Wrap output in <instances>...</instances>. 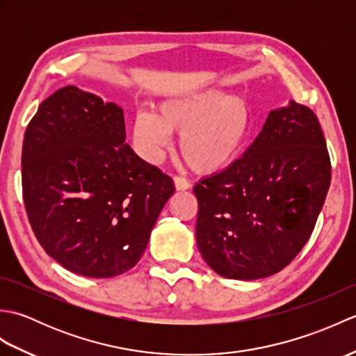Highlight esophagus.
Wrapping results in <instances>:
<instances>
[{
    "label": "esophagus",
    "mask_w": 356,
    "mask_h": 356,
    "mask_svg": "<svg viewBox=\"0 0 356 356\" xmlns=\"http://www.w3.org/2000/svg\"><path fill=\"white\" fill-rule=\"evenodd\" d=\"M174 185H176V190L179 191H185L191 188V184L188 182L185 177H180V176H174Z\"/></svg>",
    "instance_id": "esophagus-1"
}]
</instances>
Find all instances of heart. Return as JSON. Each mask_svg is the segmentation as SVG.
<instances>
[{"mask_svg":"<svg viewBox=\"0 0 356 356\" xmlns=\"http://www.w3.org/2000/svg\"><path fill=\"white\" fill-rule=\"evenodd\" d=\"M254 116L248 99L218 90H200L170 97L157 105V115L139 111L133 134L148 161L157 162L179 133V149L195 172L213 174L237 161L251 138Z\"/></svg>","mask_w":356,"mask_h":356,"instance_id":"heart-1","label":"heart"}]
</instances>
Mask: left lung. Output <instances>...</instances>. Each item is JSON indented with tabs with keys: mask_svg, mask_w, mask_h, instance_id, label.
<instances>
[{
	"mask_svg": "<svg viewBox=\"0 0 356 356\" xmlns=\"http://www.w3.org/2000/svg\"><path fill=\"white\" fill-rule=\"evenodd\" d=\"M330 185L315 113L291 101L228 168L194 186L195 240L208 266L232 280L274 275L303 249Z\"/></svg>",
	"mask_w": 356,
	"mask_h": 356,
	"instance_id": "left-lung-1",
	"label": "left lung"
}]
</instances>
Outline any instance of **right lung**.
I'll return each instance as SVG.
<instances>
[{
  "label": "right lung",
  "instance_id": "right-lung-1",
  "mask_svg": "<svg viewBox=\"0 0 356 356\" xmlns=\"http://www.w3.org/2000/svg\"><path fill=\"white\" fill-rule=\"evenodd\" d=\"M22 197L35 236L67 270L124 274L140 260L172 179L125 143L124 110L67 86L38 107L22 142Z\"/></svg>",
  "mask_w": 356,
  "mask_h": 356
}]
</instances>
